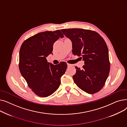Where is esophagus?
Instances as JSON below:
<instances>
[{"label":"esophagus","instance_id":"obj_1","mask_svg":"<svg viewBox=\"0 0 127 127\" xmlns=\"http://www.w3.org/2000/svg\"><path fill=\"white\" fill-rule=\"evenodd\" d=\"M67 66L68 67H70V66H72V64H69V63H67Z\"/></svg>","mask_w":127,"mask_h":127}]
</instances>
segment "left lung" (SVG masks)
Segmentation results:
<instances>
[{"label":"left lung","instance_id":"8db88e82","mask_svg":"<svg viewBox=\"0 0 127 127\" xmlns=\"http://www.w3.org/2000/svg\"><path fill=\"white\" fill-rule=\"evenodd\" d=\"M72 42V53L84 61L83 69L76 66L72 78L78 87L88 94L100 91L110 72L109 50L103 38L95 31L83 29L61 30Z\"/></svg>","mask_w":127,"mask_h":127}]
</instances>
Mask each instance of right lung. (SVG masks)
I'll use <instances>...</instances> for the list:
<instances>
[{
    "instance_id": "right-lung-1",
    "label": "right lung",
    "mask_w": 127,
    "mask_h": 127,
    "mask_svg": "<svg viewBox=\"0 0 127 127\" xmlns=\"http://www.w3.org/2000/svg\"><path fill=\"white\" fill-rule=\"evenodd\" d=\"M64 35L61 31L40 32L25 41L19 51V68L29 87L41 97L52 94L59 87L67 67L65 62L53 65L46 57L52 53L53 45Z\"/></svg>"
}]
</instances>
